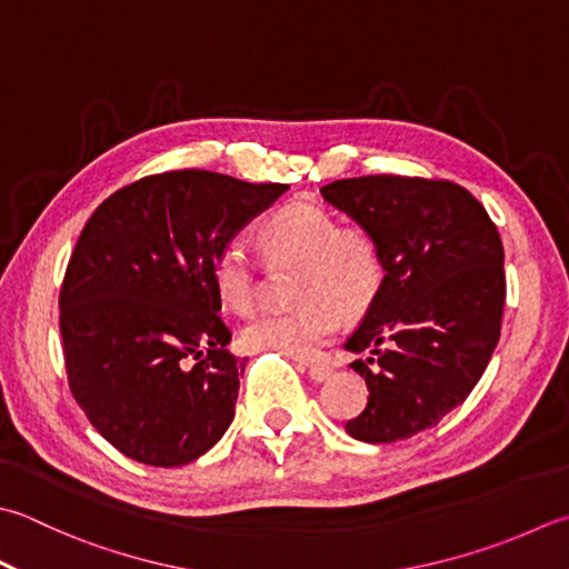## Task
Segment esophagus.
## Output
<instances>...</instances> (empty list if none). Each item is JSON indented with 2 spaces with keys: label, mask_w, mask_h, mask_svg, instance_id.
Listing matches in <instances>:
<instances>
[{
  "label": "esophagus",
  "mask_w": 569,
  "mask_h": 569,
  "mask_svg": "<svg viewBox=\"0 0 569 569\" xmlns=\"http://www.w3.org/2000/svg\"><path fill=\"white\" fill-rule=\"evenodd\" d=\"M308 367V375H310V380H316V382H326V380H330V375H332V370L328 365H306Z\"/></svg>",
  "instance_id": "esophagus-1"
}]
</instances>
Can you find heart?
Returning <instances> with one entry per match:
<instances>
[{
    "label": "heart",
    "instance_id": "1",
    "mask_svg": "<svg viewBox=\"0 0 569 569\" xmlns=\"http://www.w3.org/2000/svg\"><path fill=\"white\" fill-rule=\"evenodd\" d=\"M269 263H296L293 308L271 310L241 330L249 350L313 358L340 328V310L362 316L385 283V249L365 224L340 227L330 209L293 202L278 209L261 231ZM211 281L224 308L251 316L261 306L259 259L241 239H229L211 261Z\"/></svg>",
    "mask_w": 569,
    "mask_h": 569
}]
</instances>
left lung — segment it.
Segmentation results:
<instances>
[{"label":"left lung","mask_w":569,"mask_h":569,"mask_svg":"<svg viewBox=\"0 0 569 569\" xmlns=\"http://www.w3.org/2000/svg\"><path fill=\"white\" fill-rule=\"evenodd\" d=\"M326 202L370 227L385 249V283L345 342L370 389L345 431L392 443L437 427L466 402L500 338L503 241L461 184L367 174L320 189Z\"/></svg>","instance_id":"1"}]
</instances>
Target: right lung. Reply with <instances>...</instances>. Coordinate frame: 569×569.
Segmentation results:
<instances>
[{
	"label": "right lung",
	"instance_id": "obj_1",
	"mask_svg": "<svg viewBox=\"0 0 569 569\" xmlns=\"http://www.w3.org/2000/svg\"><path fill=\"white\" fill-rule=\"evenodd\" d=\"M288 184L172 170L100 204L61 283L71 395L113 447L148 466L209 451L233 419L243 360L211 281V261Z\"/></svg>",
	"mask_w": 569,
	"mask_h": 569
}]
</instances>
